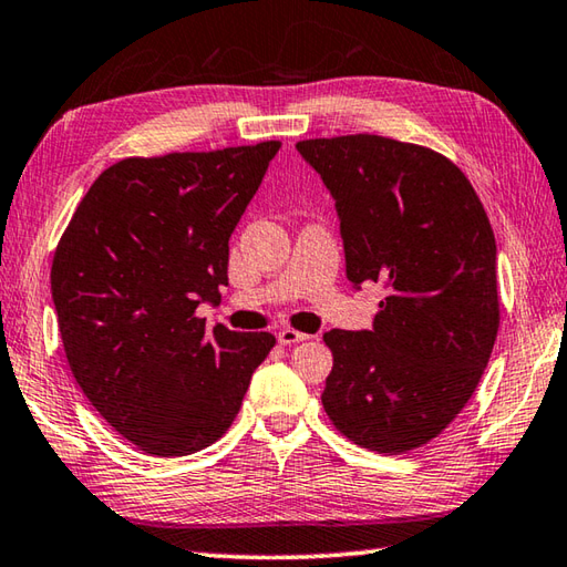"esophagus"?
Wrapping results in <instances>:
<instances>
[{
  "label": "esophagus",
  "mask_w": 567,
  "mask_h": 567,
  "mask_svg": "<svg viewBox=\"0 0 567 567\" xmlns=\"http://www.w3.org/2000/svg\"><path fill=\"white\" fill-rule=\"evenodd\" d=\"M279 343L281 346H293V343H301V340H308L306 333H301V330H293V328H284L279 330Z\"/></svg>",
  "instance_id": "34e87169"
}]
</instances>
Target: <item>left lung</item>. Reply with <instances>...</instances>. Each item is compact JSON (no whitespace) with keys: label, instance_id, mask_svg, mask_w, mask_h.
<instances>
[{"label":"left lung","instance_id":"1","mask_svg":"<svg viewBox=\"0 0 567 567\" xmlns=\"http://www.w3.org/2000/svg\"><path fill=\"white\" fill-rule=\"evenodd\" d=\"M336 197L352 286L382 284L372 330L323 336L328 420L378 454L420 450L466 408L501 323L496 239L450 157L355 133L296 143Z\"/></svg>","mask_w":567,"mask_h":567}]
</instances>
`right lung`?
Here are the masks:
<instances>
[{"instance_id": "right-lung-1", "label": "right lung", "mask_w": 567, "mask_h": 567, "mask_svg": "<svg viewBox=\"0 0 567 567\" xmlns=\"http://www.w3.org/2000/svg\"><path fill=\"white\" fill-rule=\"evenodd\" d=\"M279 141L125 157L63 229L51 296L69 368L105 422L153 456L215 444L239 414L271 333L207 328L229 281V237Z\"/></svg>"}]
</instances>
